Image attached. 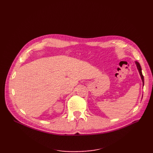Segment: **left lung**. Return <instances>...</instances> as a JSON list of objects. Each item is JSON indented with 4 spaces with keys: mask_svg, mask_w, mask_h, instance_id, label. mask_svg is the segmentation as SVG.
Masks as SVG:
<instances>
[{
    "mask_svg": "<svg viewBox=\"0 0 153 153\" xmlns=\"http://www.w3.org/2000/svg\"><path fill=\"white\" fill-rule=\"evenodd\" d=\"M135 64H136V67H137V69H138V72H139V73H140V76H141V80H142V82H143V86H144V77H143V74H142V71H141V66H140V63H139L138 61H135ZM142 97H143V96H142Z\"/></svg>",
    "mask_w": 153,
    "mask_h": 153,
    "instance_id": "obj_1",
    "label": "left lung"
}]
</instances>
